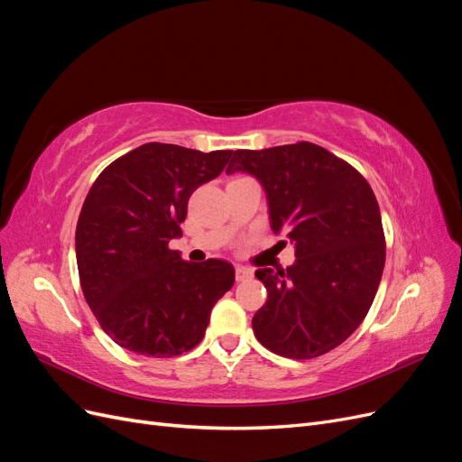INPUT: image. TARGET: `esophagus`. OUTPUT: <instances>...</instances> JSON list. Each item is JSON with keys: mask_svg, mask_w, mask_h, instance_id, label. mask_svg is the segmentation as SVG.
Wrapping results in <instances>:
<instances>
[{"mask_svg": "<svg viewBox=\"0 0 462 462\" xmlns=\"http://www.w3.org/2000/svg\"><path fill=\"white\" fill-rule=\"evenodd\" d=\"M253 275H254V272L250 268H245V265H236V268H235L236 282H246V279H250Z\"/></svg>", "mask_w": 462, "mask_h": 462, "instance_id": "34e87169", "label": "esophagus"}]
</instances>
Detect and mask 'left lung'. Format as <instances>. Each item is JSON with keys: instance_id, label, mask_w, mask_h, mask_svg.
I'll use <instances>...</instances> for the list:
<instances>
[{"instance_id": "obj_1", "label": "left lung", "mask_w": 462, "mask_h": 462, "mask_svg": "<svg viewBox=\"0 0 462 462\" xmlns=\"http://www.w3.org/2000/svg\"><path fill=\"white\" fill-rule=\"evenodd\" d=\"M236 171L258 179L272 229L297 256L287 270H256L268 289L256 339L295 360L326 355L362 324L382 282L385 236L368 180L312 143L236 150L227 173Z\"/></svg>"}]
</instances>
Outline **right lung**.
<instances>
[{"instance_id": "right-lung-1", "label": "right lung", "mask_w": 462, "mask_h": 462, "mask_svg": "<svg viewBox=\"0 0 462 462\" xmlns=\"http://www.w3.org/2000/svg\"><path fill=\"white\" fill-rule=\"evenodd\" d=\"M231 153L148 143L94 180L75 233L80 287L102 329L127 351H190L233 287L229 262H185L167 246L183 235L190 194L226 170Z\"/></svg>"}]
</instances>
